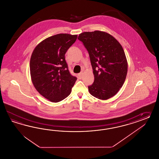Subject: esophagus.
<instances>
[{
    "instance_id": "34e87169",
    "label": "esophagus",
    "mask_w": 159,
    "mask_h": 159,
    "mask_svg": "<svg viewBox=\"0 0 159 159\" xmlns=\"http://www.w3.org/2000/svg\"><path fill=\"white\" fill-rule=\"evenodd\" d=\"M82 75H83V72H80V73H79L78 74V76H79V77L80 78V79H81L82 77Z\"/></svg>"
}]
</instances>
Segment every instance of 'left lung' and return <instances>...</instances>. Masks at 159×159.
<instances>
[{
    "label": "left lung",
    "mask_w": 159,
    "mask_h": 159,
    "mask_svg": "<svg viewBox=\"0 0 159 159\" xmlns=\"http://www.w3.org/2000/svg\"><path fill=\"white\" fill-rule=\"evenodd\" d=\"M78 39L89 52L94 82L88 87L91 94L106 100L117 93L125 83L128 64L124 50L111 34L95 30L79 34Z\"/></svg>",
    "instance_id": "1"
}]
</instances>
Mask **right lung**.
Wrapping results in <instances>:
<instances>
[{
  "label": "right lung",
  "mask_w": 159,
  "mask_h": 159,
  "mask_svg": "<svg viewBox=\"0 0 159 159\" xmlns=\"http://www.w3.org/2000/svg\"><path fill=\"white\" fill-rule=\"evenodd\" d=\"M77 34H60L44 39L34 48L30 60L31 80L45 98L58 102L71 93L77 78L70 75L65 54Z\"/></svg>",
  "instance_id": "1"
}]
</instances>
